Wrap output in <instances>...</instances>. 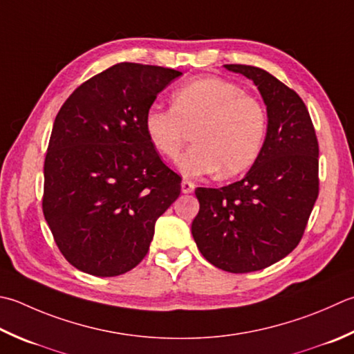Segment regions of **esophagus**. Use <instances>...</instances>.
<instances>
[{
	"mask_svg": "<svg viewBox=\"0 0 354 354\" xmlns=\"http://www.w3.org/2000/svg\"><path fill=\"white\" fill-rule=\"evenodd\" d=\"M181 190H183V193H192L193 190H195V184H193L192 181H187V179H184V181L181 183Z\"/></svg>",
	"mask_w": 354,
	"mask_h": 354,
	"instance_id": "1",
	"label": "esophagus"
}]
</instances>
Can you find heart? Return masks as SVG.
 <instances>
[{"label":"heart","mask_w":354,"mask_h":354,"mask_svg":"<svg viewBox=\"0 0 354 354\" xmlns=\"http://www.w3.org/2000/svg\"><path fill=\"white\" fill-rule=\"evenodd\" d=\"M171 109L150 106L144 116L151 145L176 159L193 131L195 145L179 161L187 176L230 178L250 169L267 131L266 110L239 86L216 76L192 80L173 90Z\"/></svg>","instance_id":"obj_1"}]
</instances>
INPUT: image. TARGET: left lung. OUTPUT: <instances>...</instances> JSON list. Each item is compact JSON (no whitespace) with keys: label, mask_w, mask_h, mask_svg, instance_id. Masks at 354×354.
I'll return each instance as SVG.
<instances>
[{"label":"left lung","mask_w":354,"mask_h":354,"mask_svg":"<svg viewBox=\"0 0 354 354\" xmlns=\"http://www.w3.org/2000/svg\"><path fill=\"white\" fill-rule=\"evenodd\" d=\"M258 86L268 126L253 167L238 183L195 190L192 234L204 258L224 272L248 273L292 253L319 195V144L306 104L259 67L225 64Z\"/></svg>","instance_id":"left-lung-1"}]
</instances>
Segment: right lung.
Wrapping results in <instances>:
<instances>
[{"label": "right lung", "mask_w": 354, "mask_h": 354, "mask_svg": "<svg viewBox=\"0 0 354 354\" xmlns=\"http://www.w3.org/2000/svg\"><path fill=\"white\" fill-rule=\"evenodd\" d=\"M181 72L120 62L82 82L55 118L43 213L62 256L110 278L147 254L155 223L181 193L145 133L156 95Z\"/></svg>", "instance_id": "obj_1"}]
</instances>
